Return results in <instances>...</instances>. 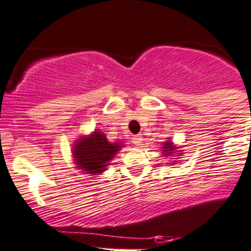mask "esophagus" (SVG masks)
<instances>
[{
	"label": "esophagus",
	"mask_w": 251,
	"mask_h": 251,
	"mask_svg": "<svg viewBox=\"0 0 251 251\" xmlns=\"http://www.w3.org/2000/svg\"><path fill=\"white\" fill-rule=\"evenodd\" d=\"M142 141H144V137H142V134H136L132 137V142H133L136 146H141L142 145Z\"/></svg>",
	"instance_id": "obj_1"
}]
</instances>
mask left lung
<instances>
[{"label": "left lung", "mask_w": 251, "mask_h": 251, "mask_svg": "<svg viewBox=\"0 0 251 251\" xmlns=\"http://www.w3.org/2000/svg\"><path fill=\"white\" fill-rule=\"evenodd\" d=\"M179 146H176L173 145V142L171 141V138H168L165 142H163V148H161V152H163V156H177L181 155V150H178ZM177 159V158H175ZM169 164H178L177 160H173V163H169Z\"/></svg>", "instance_id": "8db88e82"}]
</instances>
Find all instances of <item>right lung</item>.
<instances>
[{"mask_svg":"<svg viewBox=\"0 0 251 251\" xmlns=\"http://www.w3.org/2000/svg\"><path fill=\"white\" fill-rule=\"evenodd\" d=\"M124 148L121 141L110 142L102 130L95 129L91 134L79 136L72 148L75 168L86 175L99 176L106 171L117 152Z\"/></svg>","mask_w":251,"mask_h":251,"instance_id":"1","label":"right lung"}]
</instances>
